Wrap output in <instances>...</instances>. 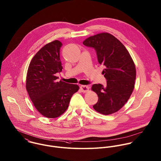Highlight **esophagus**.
Here are the masks:
<instances>
[{"mask_svg": "<svg viewBox=\"0 0 161 161\" xmlns=\"http://www.w3.org/2000/svg\"><path fill=\"white\" fill-rule=\"evenodd\" d=\"M80 90H81L82 92L86 93L89 91V87L87 86H85V85H81L80 86Z\"/></svg>", "mask_w": 161, "mask_h": 161, "instance_id": "esophagus-1", "label": "esophagus"}]
</instances>
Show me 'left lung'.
I'll return each instance as SVG.
<instances>
[{
  "label": "left lung",
  "mask_w": 161,
  "mask_h": 161,
  "mask_svg": "<svg viewBox=\"0 0 161 161\" xmlns=\"http://www.w3.org/2000/svg\"><path fill=\"white\" fill-rule=\"evenodd\" d=\"M83 43L95 48L106 86L94 84L92 90L98 97L93 105L97 112L108 115L119 111L128 101L134 88L136 76L134 63L124 45L114 36L101 33L85 40Z\"/></svg>",
  "instance_id": "8db88e82"
}]
</instances>
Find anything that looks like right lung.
Instances as JSON below:
<instances>
[{"label":"right lung","mask_w":161,"mask_h":161,"mask_svg":"<svg viewBox=\"0 0 161 161\" xmlns=\"http://www.w3.org/2000/svg\"><path fill=\"white\" fill-rule=\"evenodd\" d=\"M62 43L54 40L46 44L33 57L27 74L26 89L33 104L43 116L55 118L67 109L69 101L79 90L77 85L57 81L62 71L60 50Z\"/></svg>","instance_id":"1"}]
</instances>
